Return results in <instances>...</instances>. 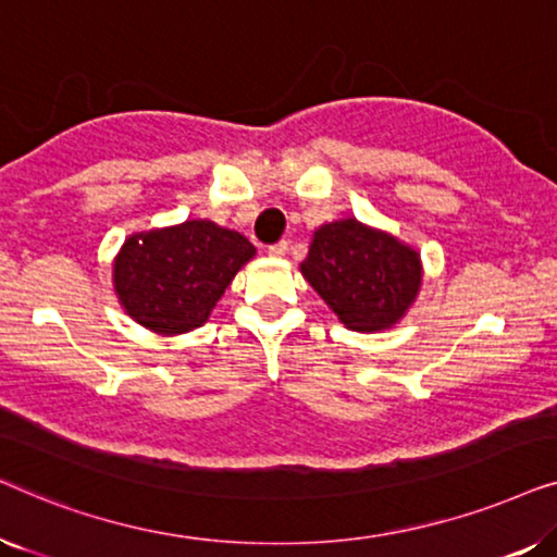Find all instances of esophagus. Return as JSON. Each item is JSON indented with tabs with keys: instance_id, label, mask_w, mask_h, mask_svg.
Segmentation results:
<instances>
[{
	"instance_id": "1",
	"label": "esophagus",
	"mask_w": 557,
	"mask_h": 557,
	"mask_svg": "<svg viewBox=\"0 0 557 557\" xmlns=\"http://www.w3.org/2000/svg\"><path fill=\"white\" fill-rule=\"evenodd\" d=\"M286 253H288V243L286 240L273 243V246L269 248V256H273V258H284Z\"/></svg>"
}]
</instances>
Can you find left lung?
Returning a JSON list of instances; mask_svg holds the SVG:
<instances>
[{
    "label": "left lung",
    "instance_id": "1",
    "mask_svg": "<svg viewBox=\"0 0 557 557\" xmlns=\"http://www.w3.org/2000/svg\"><path fill=\"white\" fill-rule=\"evenodd\" d=\"M299 269L339 322L364 334L398 324L423 284L421 253L357 218L319 225Z\"/></svg>",
    "mask_w": 557,
    "mask_h": 557
}]
</instances>
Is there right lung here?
<instances>
[{"mask_svg":"<svg viewBox=\"0 0 557 557\" xmlns=\"http://www.w3.org/2000/svg\"><path fill=\"white\" fill-rule=\"evenodd\" d=\"M256 258L246 235L212 220L132 233L113 258V292L144 330L177 337L208 322L235 273Z\"/></svg>","mask_w":557,"mask_h":557,"instance_id":"add662e5","label":"right lung"}]
</instances>
